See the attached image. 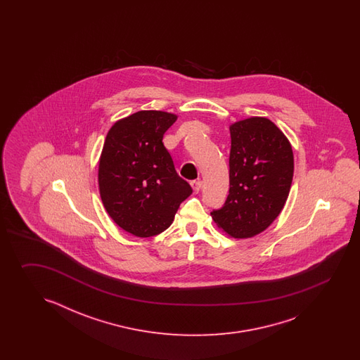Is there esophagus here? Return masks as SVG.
Listing matches in <instances>:
<instances>
[{"instance_id":"34e87169","label":"esophagus","mask_w":360,"mask_h":360,"mask_svg":"<svg viewBox=\"0 0 360 360\" xmlns=\"http://www.w3.org/2000/svg\"><path fill=\"white\" fill-rule=\"evenodd\" d=\"M191 188H193V191L194 193H198L200 191V188H202V185H203V181L198 179V180H194V181H191Z\"/></svg>"}]
</instances>
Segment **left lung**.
<instances>
[{
	"label": "left lung",
	"instance_id": "obj_1",
	"mask_svg": "<svg viewBox=\"0 0 360 360\" xmlns=\"http://www.w3.org/2000/svg\"><path fill=\"white\" fill-rule=\"evenodd\" d=\"M229 195L211 216L219 229L236 239L268 229L282 212L291 191L293 152L276 123L250 117L231 123Z\"/></svg>",
	"mask_w": 360,
	"mask_h": 360
}]
</instances>
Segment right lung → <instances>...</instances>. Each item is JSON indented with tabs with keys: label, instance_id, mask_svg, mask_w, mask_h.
Returning a JSON list of instances; mask_svg holds the SVG:
<instances>
[{
	"label": "right lung",
	"instance_id": "add662e5",
	"mask_svg": "<svg viewBox=\"0 0 360 360\" xmlns=\"http://www.w3.org/2000/svg\"><path fill=\"white\" fill-rule=\"evenodd\" d=\"M176 120L169 112L139 110L108 131L98 169L100 197L112 220L135 237L167 229L193 191L162 143Z\"/></svg>",
	"mask_w": 360,
	"mask_h": 360
}]
</instances>
